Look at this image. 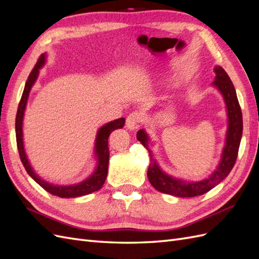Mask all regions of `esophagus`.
Segmentation results:
<instances>
[{"mask_svg": "<svg viewBox=\"0 0 259 259\" xmlns=\"http://www.w3.org/2000/svg\"><path fill=\"white\" fill-rule=\"evenodd\" d=\"M142 122V116L138 112H133L126 117V127L130 131L137 130Z\"/></svg>", "mask_w": 259, "mask_h": 259, "instance_id": "34e87169", "label": "esophagus"}]
</instances>
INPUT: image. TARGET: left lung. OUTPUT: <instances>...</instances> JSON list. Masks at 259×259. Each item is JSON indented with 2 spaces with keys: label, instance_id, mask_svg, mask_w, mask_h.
<instances>
[{
  "label": "left lung",
  "instance_id": "8db88e82",
  "mask_svg": "<svg viewBox=\"0 0 259 259\" xmlns=\"http://www.w3.org/2000/svg\"><path fill=\"white\" fill-rule=\"evenodd\" d=\"M214 72L216 76L214 82L211 83V86L217 89L224 98L226 112L227 116H228V126H227L226 140L222 151L221 161H219L216 169H214L209 176L199 180V182H190V180L180 179L166 174L160 167L155 160L154 153L149 148L150 137H149L146 130L143 128L137 132V139L147 149L149 156H150V163H149L147 173L148 179L155 189L160 192L179 198H192L204 194L210 189H213L218 184H221L229 175L234 163L237 161L243 132L241 108L236 90H234L229 75L221 66H216L214 68Z\"/></svg>",
  "mask_w": 259,
  "mask_h": 259
}]
</instances>
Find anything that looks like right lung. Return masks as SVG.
Here are the masks:
<instances>
[{
	"mask_svg": "<svg viewBox=\"0 0 259 259\" xmlns=\"http://www.w3.org/2000/svg\"><path fill=\"white\" fill-rule=\"evenodd\" d=\"M46 57L48 55L42 54L41 57L38 58L36 65L34 66L33 70L31 71L30 75L28 76V80L26 82L25 89H23L22 96L20 99V103L18 106L17 115H16V140H17V147L18 152L20 155V160L25 166L27 173L29 176L32 178L35 183L40 185L43 189L48 192L57 195L59 198H77L83 197V195L90 194L92 192L98 191L101 187L104 186L107 174H108V164H109V147H108V139L111 133L114 130L122 128L124 126L125 119L120 117L114 121L109 122L103 125L98 131L95 139V147H94V155L96 158V167L94 169L93 173L85 178L83 182H80L73 185H55L46 182L45 179L38 176L33 167L31 166L30 161L26 153L25 144H23V116H25V111L27 108L28 98L30 95L31 89L36 82L38 74H40V70L46 64Z\"/></svg>",
	"mask_w": 259,
	"mask_h": 259,
	"instance_id": "add662e5",
	"label": "right lung"
}]
</instances>
